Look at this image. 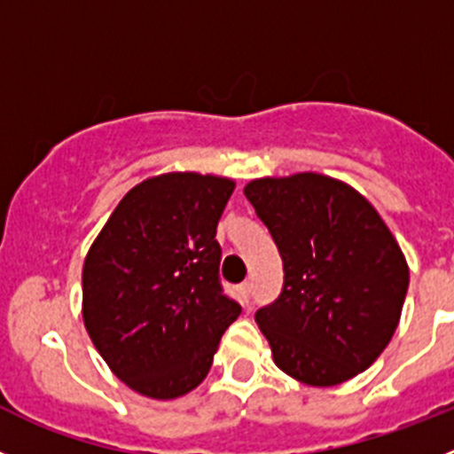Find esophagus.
<instances>
[{
	"label": "esophagus",
	"mask_w": 454,
	"mask_h": 454,
	"mask_svg": "<svg viewBox=\"0 0 454 454\" xmlns=\"http://www.w3.org/2000/svg\"><path fill=\"white\" fill-rule=\"evenodd\" d=\"M251 294H253V282H241L239 285V295H241V300H244V302H248V300H251Z\"/></svg>",
	"instance_id": "obj_1"
}]
</instances>
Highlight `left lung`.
<instances>
[{"label":"left lung","mask_w":454,"mask_h":454,"mask_svg":"<svg viewBox=\"0 0 454 454\" xmlns=\"http://www.w3.org/2000/svg\"><path fill=\"white\" fill-rule=\"evenodd\" d=\"M285 264L278 300L257 309L275 365L313 387L345 383L380 356L399 327L410 270L363 194L302 172L244 188Z\"/></svg>","instance_id":"1"}]
</instances>
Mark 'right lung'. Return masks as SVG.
<instances>
[{
	"label": "right lung",
	"instance_id": "1",
	"mask_svg": "<svg viewBox=\"0 0 454 454\" xmlns=\"http://www.w3.org/2000/svg\"><path fill=\"white\" fill-rule=\"evenodd\" d=\"M235 181L197 172L152 176L122 197L82 269V317L114 374L150 399L206 379L241 313L219 279L215 239Z\"/></svg>",
	"mask_w": 454,
	"mask_h": 454
}]
</instances>
